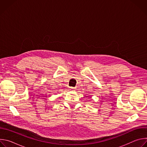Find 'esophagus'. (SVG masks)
Here are the masks:
<instances>
[{
    "label": "esophagus",
    "instance_id": "obj_1",
    "mask_svg": "<svg viewBox=\"0 0 147 147\" xmlns=\"http://www.w3.org/2000/svg\"><path fill=\"white\" fill-rule=\"evenodd\" d=\"M70 91H74L75 90V88H74V87H70Z\"/></svg>",
    "mask_w": 147,
    "mask_h": 147
}]
</instances>
